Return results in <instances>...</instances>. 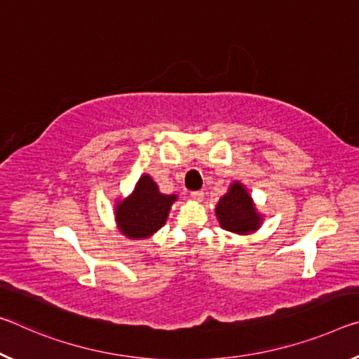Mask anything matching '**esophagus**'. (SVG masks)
<instances>
[{
    "label": "esophagus",
    "instance_id": "esophagus-1",
    "mask_svg": "<svg viewBox=\"0 0 359 359\" xmlns=\"http://www.w3.org/2000/svg\"><path fill=\"white\" fill-rule=\"evenodd\" d=\"M190 196H191V200H195V201H201L203 198H204V191H201V190H198V191H191V193H190Z\"/></svg>",
    "mask_w": 359,
    "mask_h": 359
}]
</instances>
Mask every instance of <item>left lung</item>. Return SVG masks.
Returning a JSON list of instances; mask_svg holds the SVG:
<instances>
[{
  "label": "left lung",
  "instance_id": "left-lung-1",
  "mask_svg": "<svg viewBox=\"0 0 359 359\" xmlns=\"http://www.w3.org/2000/svg\"><path fill=\"white\" fill-rule=\"evenodd\" d=\"M215 215L222 229L236 235H251L260 229L264 222V214L255 208L251 193L240 180L230 184L229 191L215 206Z\"/></svg>",
  "mask_w": 359,
  "mask_h": 359
}]
</instances>
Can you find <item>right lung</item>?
Returning <instances> with one entry per match:
<instances>
[{
    "label": "right lung",
    "mask_w": 359,
    "mask_h": 359,
    "mask_svg": "<svg viewBox=\"0 0 359 359\" xmlns=\"http://www.w3.org/2000/svg\"><path fill=\"white\" fill-rule=\"evenodd\" d=\"M177 195H164L151 175H140L129 196L115 204L118 230L129 240H147L164 226Z\"/></svg>",
    "instance_id": "obj_1"
}]
</instances>
